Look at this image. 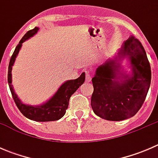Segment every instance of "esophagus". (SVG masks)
Returning <instances> with one entry per match:
<instances>
[{
  "mask_svg": "<svg viewBox=\"0 0 158 158\" xmlns=\"http://www.w3.org/2000/svg\"><path fill=\"white\" fill-rule=\"evenodd\" d=\"M91 79H92V78H91V76H90V73H89V71H85V82H91Z\"/></svg>",
  "mask_w": 158,
  "mask_h": 158,
  "instance_id": "obj_1",
  "label": "esophagus"
}]
</instances>
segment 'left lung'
<instances>
[{
	"instance_id": "8db88e82",
	"label": "left lung",
	"mask_w": 158,
	"mask_h": 158,
	"mask_svg": "<svg viewBox=\"0 0 158 158\" xmlns=\"http://www.w3.org/2000/svg\"><path fill=\"white\" fill-rule=\"evenodd\" d=\"M129 59L132 75L120 73L119 61ZM151 71L147 54L131 36L122 44L117 56L100 65L92 79L94 87L91 106L96 115L109 121L133 117L142 106L151 85Z\"/></svg>"
}]
</instances>
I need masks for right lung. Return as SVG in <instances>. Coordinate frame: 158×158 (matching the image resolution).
Wrapping results in <instances>:
<instances>
[{"mask_svg": "<svg viewBox=\"0 0 158 158\" xmlns=\"http://www.w3.org/2000/svg\"><path fill=\"white\" fill-rule=\"evenodd\" d=\"M39 28L35 27L34 29L30 30L27 32L26 34L22 37L18 45L16 47L15 50L11 56L8 66V74H7V80L10 90L12 94L13 98L15 102L16 106H17L20 112L26 118L30 120L36 122H51L56 121L61 118L66 113L68 106H69V98L71 95L79 88L81 85L85 82V73H82L78 79L74 80L66 81L59 88L57 92L54 94L53 96L48 100L46 103L40 106H28L22 103L18 98L17 95L14 92L12 85V79H11V70L12 66L15 62L16 57L18 54L19 51L22 47V44L27 40L33 36L37 33Z\"/></svg>", "mask_w": 158, "mask_h": 158, "instance_id": "add662e5", "label": "right lung"}]
</instances>
